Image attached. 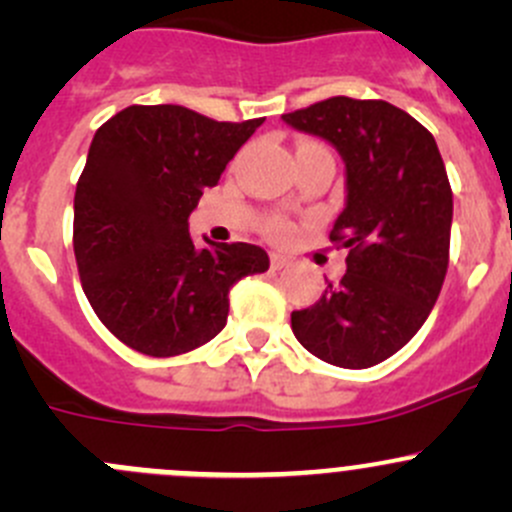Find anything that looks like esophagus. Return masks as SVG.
Masks as SVG:
<instances>
[{"instance_id": "esophagus-1", "label": "esophagus", "mask_w": 512, "mask_h": 512, "mask_svg": "<svg viewBox=\"0 0 512 512\" xmlns=\"http://www.w3.org/2000/svg\"><path fill=\"white\" fill-rule=\"evenodd\" d=\"M287 265H289V257L280 255V252H272V255H270V267H272V270H285Z\"/></svg>"}]
</instances>
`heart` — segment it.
I'll use <instances>...</instances> for the list:
<instances>
[{
    "label": "heart",
    "instance_id": "1",
    "mask_svg": "<svg viewBox=\"0 0 512 512\" xmlns=\"http://www.w3.org/2000/svg\"><path fill=\"white\" fill-rule=\"evenodd\" d=\"M302 146H317V143L309 141V143H302ZM265 232L270 237H275V240H282V237H287L289 232H292V223H289L287 218H280V215H272V218L265 220Z\"/></svg>",
    "mask_w": 512,
    "mask_h": 512
}]
</instances>
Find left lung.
Masks as SVG:
<instances>
[{
  "label": "left lung",
  "mask_w": 512,
  "mask_h": 512,
  "mask_svg": "<svg viewBox=\"0 0 512 512\" xmlns=\"http://www.w3.org/2000/svg\"><path fill=\"white\" fill-rule=\"evenodd\" d=\"M282 118L347 163V208L329 232L349 250L347 272L292 312V332L327 364L369 369L414 337L441 294L453 220L446 165L431 133L386 101L334 96Z\"/></svg>",
  "instance_id": "1"
}]
</instances>
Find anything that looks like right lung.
Wrapping results in <instances>:
<instances>
[{
    "instance_id": "add662e5",
    "label": "right lung",
    "mask_w": 512,
    "mask_h": 512,
    "mask_svg": "<svg viewBox=\"0 0 512 512\" xmlns=\"http://www.w3.org/2000/svg\"><path fill=\"white\" fill-rule=\"evenodd\" d=\"M265 118L128 106L91 141L74 195L81 287L103 327L148 356H178L225 327L230 289L270 267L247 242L198 247L188 215Z\"/></svg>"
}]
</instances>
